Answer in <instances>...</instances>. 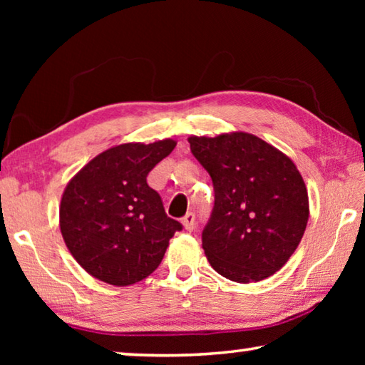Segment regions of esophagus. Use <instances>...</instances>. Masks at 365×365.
Returning <instances> with one entry per match:
<instances>
[{"mask_svg": "<svg viewBox=\"0 0 365 365\" xmlns=\"http://www.w3.org/2000/svg\"><path fill=\"white\" fill-rule=\"evenodd\" d=\"M182 224L185 227V230L188 232H193L195 230V225H196V215L193 212H188L185 217L182 219Z\"/></svg>", "mask_w": 365, "mask_h": 365, "instance_id": "obj_1", "label": "esophagus"}]
</instances>
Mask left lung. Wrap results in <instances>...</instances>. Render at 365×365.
Listing matches in <instances>:
<instances>
[{"mask_svg": "<svg viewBox=\"0 0 365 365\" xmlns=\"http://www.w3.org/2000/svg\"><path fill=\"white\" fill-rule=\"evenodd\" d=\"M188 141L214 187V207L201 235L207 261L228 280L267 279L285 265L306 230L309 200L299 170L251 133Z\"/></svg>", "mask_w": 365, "mask_h": 365, "instance_id": "obj_1", "label": "left lung"}]
</instances>
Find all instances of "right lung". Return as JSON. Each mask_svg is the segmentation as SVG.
<instances>
[{
	"label": "right lung",
	"instance_id": "right-lung-1",
	"mask_svg": "<svg viewBox=\"0 0 365 365\" xmlns=\"http://www.w3.org/2000/svg\"><path fill=\"white\" fill-rule=\"evenodd\" d=\"M175 145L163 140L114 146L91 159L66 187L61 233L95 279L115 287L146 279L163 261L169 240L183 228L165 214L159 193L146 182Z\"/></svg>",
	"mask_w": 365,
	"mask_h": 365
}]
</instances>
